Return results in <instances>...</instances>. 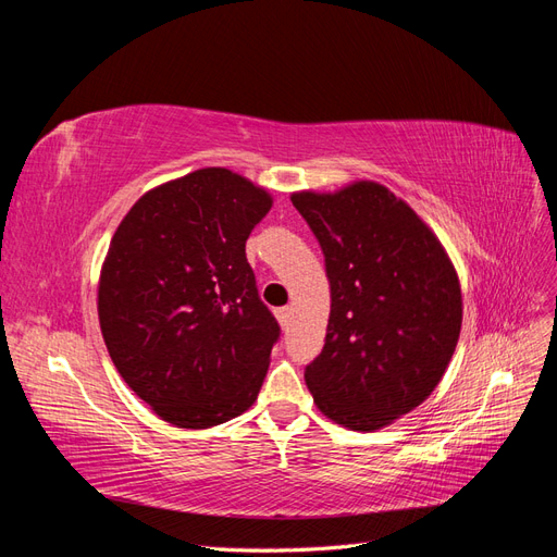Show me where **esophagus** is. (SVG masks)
Instances as JSON below:
<instances>
[{
  "label": "esophagus",
  "mask_w": 557,
  "mask_h": 557,
  "mask_svg": "<svg viewBox=\"0 0 557 557\" xmlns=\"http://www.w3.org/2000/svg\"><path fill=\"white\" fill-rule=\"evenodd\" d=\"M276 318H278V323H281V327L285 330L290 325V307H281V309H276Z\"/></svg>",
  "instance_id": "34e87169"
}]
</instances>
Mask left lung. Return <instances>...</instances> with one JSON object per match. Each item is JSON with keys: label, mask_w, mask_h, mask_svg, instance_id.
Segmentation results:
<instances>
[{"label": "left lung", "mask_w": 557, "mask_h": 557, "mask_svg": "<svg viewBox=\"0 0 557 557\" xmlns=\"http://www.w3.org/2000/svg\"><path fill=\"white\" fill-rule=\"evenodd\" d=\"M290 199L323 248L332 297L325 346L305 369L315 407L348 430L391 425L432 395L458 346V274L381 183Z\"/></svg>", "instance_id": "1"}]
</instances>
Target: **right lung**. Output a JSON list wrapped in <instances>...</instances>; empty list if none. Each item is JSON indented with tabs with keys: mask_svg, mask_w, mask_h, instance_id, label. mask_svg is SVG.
<instances>
[{
	"mask_svg": "<svg viewBox=\"0 0 557 557\" xmlns=\"http://www.w3.org/2000/svg\"><path fill=\"white\" fill-rule=\"evenodd\" d=\"M272 195L223 166L148 190L117 225L97 311L117 374L162 420L205 430L258 399L281 327L246 239Z\"/></svg>",
	"mask_w": 557,
	"mask_h": 557,
	"instance_id": "add662e5",
	"label": "right lung"
}]
</instances>
